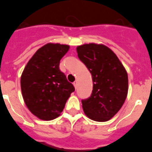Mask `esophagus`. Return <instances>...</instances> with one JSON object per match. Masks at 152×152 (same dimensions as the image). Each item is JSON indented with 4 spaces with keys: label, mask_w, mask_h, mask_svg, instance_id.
I'll return each mask as SVG.
<instances>
[{
    "label": "esophagus",
    "mask_w": 152,
    "mask_h": 152,
    "mask_svg": "<svg viewBox=\"0 0 152 152\" xmlns=\"http://www.w3.org/2000/svg\"><path fill=\"white\" fill-rule=\"evenodd\" d=\"M72 84H73L74 87L76 89V88H77V85H78V84H77V81H75L74 83H72Z\"/></svg>",
    "instance_id": "esophagus-1"
}]
</instances>
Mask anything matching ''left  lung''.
Returning a JSON list of instances; mask_svg holds the SVG:
<instances>
[{"instance_id": "1", "label": "left lung", "mask_w": 152, "mask_h": 152, "mask_svg": "<svg viewBox=\"0 0 152 152\" xmlns=\"http://www.w3.org/2000/svg\"><path fill=\"white\" fill-rule=\"evenodd\" d=\"M78 57L92 74L90 97L82 100L86 115L96 122H106L118 113L127 97V72L115 53L103 44L78 46Z\"/></svg>"}]
</instances>
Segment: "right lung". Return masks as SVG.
<instances>
[{
    "label": "right lung",
    "instance_id": "obj_1",
    "mask_svg": "<svg viewBox=\"0 0 152 152\" xmlns=\"http://www.w3.org/2000/svg\"><path fill=\"white\" fill-rule=\"evenodd\" d=\"M69 45L49 43L28 61L20 78L21 92L30 113L42 120H53L63 112L75 88L60 70Z\"/></svg>",
    "mask_w": 152,
    "mask_h": 152
}]
</instances>
